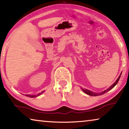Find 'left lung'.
I'll use <instances>...</instances> for the list:
<instances>
[{
  "label": "left lung",
  "instance_id": "1",
  "mask_svg": "<svg viewBox=\"0 0 129 129\" xmlns=\"http://www.w3.org/2000/svg\"><path fill=\"white\" fill-rule=\"evenodd\" d=\"M121 73L120 74V76H119V77L117 78V80H116V81H115V82L114 83V84H113L112 85V86L109 87V88L108 89H107V90H105V91H102V92L99 93H94V92H93V91H91L89 90H87V89H82V91H84V93H85L86 94H88V95H89L97 96V95H100L104 94V93H106V92H108V91H109L110 90H111V89H113V88H114V87L115 85H116V84H117L119 80L120 77H121Z\"/></svg>",
  "mask_w": 129,
  "mask_h": 129
}]
</instances>
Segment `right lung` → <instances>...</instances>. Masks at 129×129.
Returning <instances> with one entry per match:
<instances>
[{
	"instance_id": "right-lung-1",
	"label": "right lung",
	"mask_w": 129,
	"mask_h": 129,
	"mask_svg": "<svg viewBox=\"0 0 129 129\" xmlns=\"http://www.w3.org/2000/svg\"><path fill=\"white\" fill-rule=\"evenodd\" d=\"M43 92V91H42V92L40 93H39L37 95H29V94H25L26 96H27V97H30V98H34V97H38V96L40 95L41 93H42Z\"/></svg>"
}]
</instances>
